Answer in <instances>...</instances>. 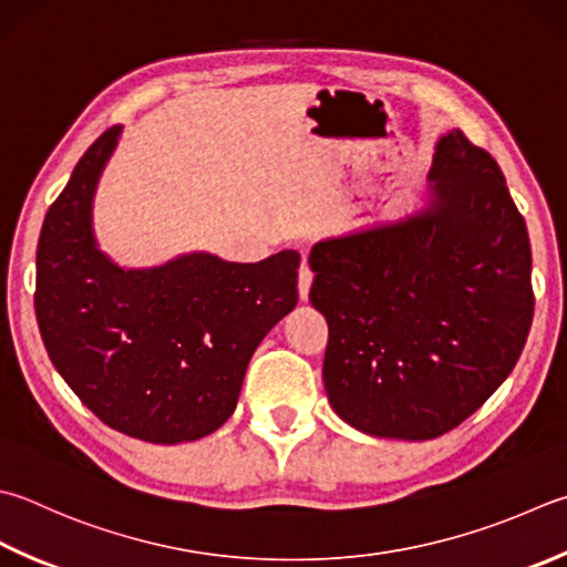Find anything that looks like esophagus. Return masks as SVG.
Returning <instances> with one entry per match:
<instances>
[{
    "label": "esophagus",
    "instance_id": "1",
    "mask_svg": "<svg viewBox=\"0 0 567 567\" xmlns=\"http://www.w3.org/2000/svg\"><path fill=\"white\" fill-rule=\"evenodd\" d=\"M311 284H313V271H311V266H308V261L303 259L301 271H298V296H301V301H308Z\"/></svg>",
    "mask_w": 567,
    "mask_h": 567
}]
</instances>
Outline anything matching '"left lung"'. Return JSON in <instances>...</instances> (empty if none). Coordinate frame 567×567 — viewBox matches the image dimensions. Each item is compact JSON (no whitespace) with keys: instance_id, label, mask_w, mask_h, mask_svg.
I'll use <instances>...</instances> for the list:
<instances>
[{"instance_id":"left-lung-1","label":"left lung","mask_w":567,"mask_h":567,"mask_svg":"<svg viewBox=\"0 0 567 567\" xmlns=\"http://www.w3.org/2000/svg\"><path fill=\"white\" fill-rule=\"evenodd\" d=\"M426 207L313 244L311 303L328 320L323 384L340 420L422 442L504 382L533 320L530 241L504 173L450 131Z\"/></svg>"}]
</instances>
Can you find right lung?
I'll use <instances>...</instances> for the list:
<instances>
[{"label": "right lung", "mask_w": 567, "mask_h": 567, "mask_svg": "<svg viewBox=\"0 0 567 567\" xmlns=\"http://www.w3.org/2000/svg\"><path fill=\"white\" fill-rule=\"evenodd\" d=\"M113 125L73 167L37 249V320L53 368L101 422L153 444L229 420L264 336L298 303L301 256L256 264L195 251L123 269L99 249L93 197L121 141Z\"/></svg>", "instance_id": "1"}]
</instances>
